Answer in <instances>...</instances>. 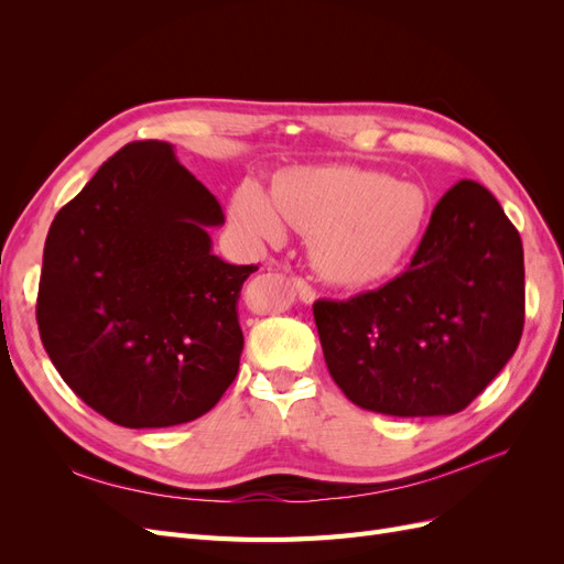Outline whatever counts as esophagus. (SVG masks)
<instances>
[{
	"mask_svg": "<svg viewBox=\"0 0 564 564\" xmlns=\"http://www.w3.org/2000/svg\"><path fill=\"white\" fill-rule=\"evenodd\" d=\"M294 286H296V292H299V299L303 301V303H313L315 301V289L305 282V280H301V278H294Z\"/></svg>",
	"mask_w": 564,
	"mask_h": 564,
	"instance_id": "obj_1",
	"label": "esophagus"
}]
</instances>
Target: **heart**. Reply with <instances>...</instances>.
<instances>
[{"label": "heart", "instance_id": "1", "mask_svg": "<svg viewBox=\"0 0 564 564\" xmlns=\"http://www.w3.org/2000/svg\"><path fill=\"white\" fill-rule=\"evenodd\" d=\"M429 218V193L355 166H296L270 195L251 181L230 199V220L253 247L280 245L286 226L313 237L319 275L336 286H365L395 270Z\"/></svg>", "mask_w": 564, "mask_h": 564}]
</instances>
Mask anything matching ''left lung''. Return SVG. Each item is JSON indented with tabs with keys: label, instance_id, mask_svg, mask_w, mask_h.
<instances>
[{
	"label": "left lung",
	"instance_id": "left-lung-1",
	"mask_svg": "<svg viewBox=\"0 0 564 564\" xmlns=\"http://www.w3.org/2000/svg\"><path fill=\"white\" fill-rule=\"evenodd\" d=\"M313 315L350 402L388 416L456 414L520 344L522 240L487 187L458 181L402 275L348 301H315Z\"/></svg>",
	"mask_w": 564,
	"mask_h": 564
}]
</instances>
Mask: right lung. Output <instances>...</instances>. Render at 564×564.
<instances>
[{
  "label": "right lung",
  "mask_w": 564,
  "mask_h": 564,
  "mask_svg": "<svg viewBox=\"0 0 564 564\" xmlns=\"http://www.w3.org/2000/svg\"><path fill=\"white\" fill-rule=\"evenodd\" d=\"M216 197L174 145L135 141L104 162L48 228L42 344L75 395L124 429L195 421L224 398L245 336L237 299L256 265L212 251Z\"/></svg>",
  "instance_id": "1"
}]
</instances>
